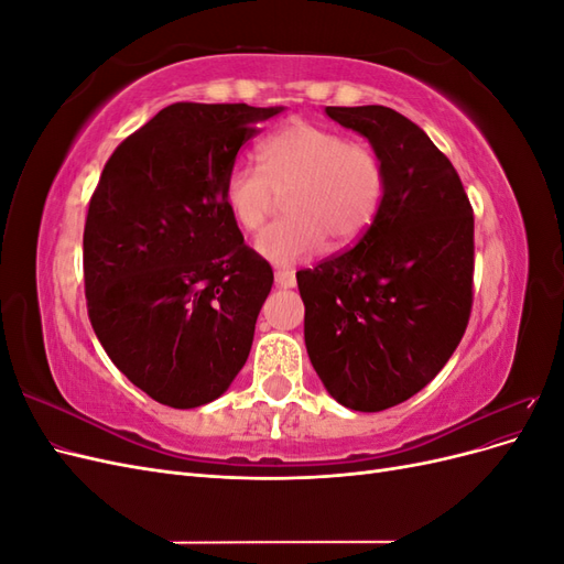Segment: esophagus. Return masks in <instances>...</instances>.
Listing matches in <instances>:
<instances>
[{
	"label": "esophagus",
	"instance_id": "34e87169",
	"mask_svg": "<svg viewBox=\"0 0 564 564\" xmlns=\"http://www.w3.org/2000/svg\"><path fill=\"white\" fill-rule=\"evenodd\" d=\"M275 284L282 289H292L296 286V275L292 270H275Z\"/></svg>",
	"mask_w": 564,
	"mask_h": 564
}]
</instances>
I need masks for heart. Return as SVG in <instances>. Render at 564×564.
Segmentation results:
<instances>
[{
    "label": "heart",
    "mask_w": 564,
    "mask_h": 564,
    "mask_svg": "<svg viewBox=\"0 0 564 564\" xmlns=\"http://www.w3.org/2000/svg\"><path fill=\"white\" fill-rule=\"evenodd\" d=\"M259 166H235L224 197L237 226H263L278 193L284 216L256 237V251L275 265L311 259L324 242L348 247L373 224L383 199V166L367 143L334 129L292 122L259 145Z\"/></svg>",
    "instance_id": "b5f03b06"
}]
</instances>
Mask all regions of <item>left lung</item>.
Returning a JSON list of instances; mask_svg holds the SVG:
<instances>
[{
    "label": "left lung",
    "instance_id": "obj_1",
    "mask_svg": "<svg viewBox=\"0 0 564 564\" xmlns=\"http://www.w3.org/2000/svg\"><path fill=\"white\" fill-rule=\"evenodd\" d=\"M324 112L371 143L383 199L352 249L296 275L305 348L338 404L383 412L429 386L468 327L473 209L412 119L383 106Z\"/></svg>",
    "mask_w": 564,
    "mask_h": 564
}]
</instances>
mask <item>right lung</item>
I'll return each instance as SVG.
<instances>
[{
	"instance_id": "1",
	"label": "right lung",
	"mask_w": 564,
	"mask_h": 564,
	"mask_svg": "<svg viewBox=\"0 0 564 564\" xmlns=\"http://www.w3.org/2000/svg\"><path fill=\"white\" fill-rule=\"evenodd\" d=\"M284 108L174 104L117 145L84 226L91 327L124 377L174 409L224 395L245 367L272 270L224 185L256 124Z\"/></svg>"
}]
</instances>
